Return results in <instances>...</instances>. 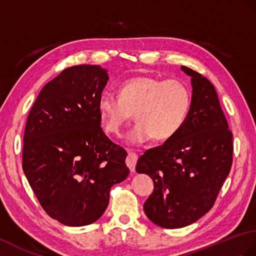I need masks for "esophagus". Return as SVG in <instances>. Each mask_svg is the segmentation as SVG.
Returning <instances> with one entry per match:
<instances>
[{
  "mask_svg": "<svg viewBox=\"0 0 256 256\" xmlns=\"http://www.w3.org/2000/svg\"><path fill=\"white\" fill-rule=\"evenodd\" d=\"M128 156L126 158V164H128V167L130 168V170L133 172V171H135V166H136V162H138V157L132 150H128Z\"/></svg>",
  "mask_w": 256,
  "mask_h": 256,
  "instance_id": "obj_1",
  "label": "esophagus"
}]
</instances>
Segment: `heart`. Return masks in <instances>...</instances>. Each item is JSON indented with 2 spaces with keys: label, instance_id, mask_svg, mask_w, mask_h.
<instances>
[{
  "label": "heart",
  "instance_id": "1",
  "mask_svg": "<svg viewBox=\"0 0 256 256\" xmlns=\"http://www.w3.org/2000/svg\"><path fill=\"white\" fill-rule=\"evenodd\" d=\"M192 94L179 80L140 76L123 82L118 94L104 92L98 102L106 132L120 135L135 114L136 122L128 134L130 144L140 145L155 138H174L186 123L191 109Z\"/></svg>",
  "mask_w": 256,
  "mask_h": 256
}]
</instances>
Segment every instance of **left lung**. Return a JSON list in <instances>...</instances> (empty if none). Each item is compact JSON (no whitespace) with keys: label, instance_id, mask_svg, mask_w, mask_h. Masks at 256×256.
<instances>
[{"label":"left lung","instance_id":"obj_1","mask_svg":"<svg viewBox=\"0 0 256 256\" xmlns=\"http://www.w3.org/2000/svg\"><path fill=\"white\" fill-rule=\"evenodd\" d=\"M191 76L193 94L186 123L174 138L138 158V174L150 176L155 188L144 204L159 227L182 228L212 210L232 164V132L215 87L200 73Z\"/></svg>","mask_w":256,"mask_h":256}]
</instances>
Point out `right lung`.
I'll return each instance as SVG.
<instances>
[{"label": "right lung", "instance_id": "1", "mask_svg": "<svg viewBox=\"0 0 256 256\" xmlns=\"http://www.w3.org/2000/svg\"><path fill=\"white\" fill-rule=\"evenodd\" d=\"M108 80L99 65L65 68L42 88L27 118L22 170L41 207L65 226L98 220L112 186L130 174L126 150L101 128L98 102Z\"/></svg>", "mask_w": 256, "mask_h": 256}]
</instances>
